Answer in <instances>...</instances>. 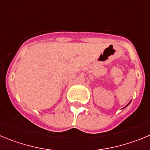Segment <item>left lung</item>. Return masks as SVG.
I'll return each mask as SVG.
<instances>
[{
	"instance_id": "1",
	"label": "left lung",
	"mask_w": 150,
	"mask_h": 150,
	"mask_svg": "<svg viewBox=\"0 0 150 150\" xmlns=\"http://www.w3.org/2000/svg\"><path fill=\"white\" fill-rule=\"evenodd\" d=\"M129 103H130V102H129ZM129 103H128V104H127V105H126V106H125V107H127V106H128V104H129Z\"/></svg>"
}]
</instances>
